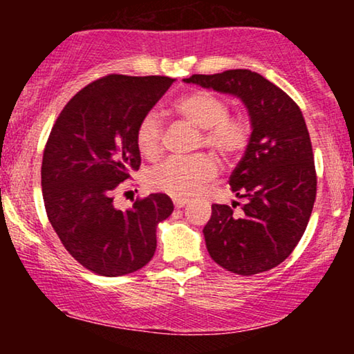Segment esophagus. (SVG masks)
<instances>
[{
	"label": "esophagus",
	"mask_w": 354,
	"mask_h": 354,
	"mask_svg": "<svg viewBox=\"0 0 354 354\" xmlns=\"http://www.w3.org/2000/svg\"><path fill=\"white\" fill-rule=\"evenodd\" d=\"M188 203V200H185V198H174V206L176 207H183Z\"/></svg>",
	"instance_id": "obj_1"
}]
</instances>
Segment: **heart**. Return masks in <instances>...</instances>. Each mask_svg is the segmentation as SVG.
<instances>
[{"instance_id": "b5f03b06", "label": "heart", "mask_w": 354, "mask_h": 354, "mask_svg": "<svg viewBox=\"0 0 354 354\" xmlns=\"http://www.w3.org/2000/svg\"><path fill=\"white\" fill-rule=\"evenodd\" d=\"M174 108L187 122L201 129L198 145H205L222 161H234L250 143L251 125L240 115H229V103L207 90L193 91L176 101ZM164 124L156 109L143 114L137 125L138 149L147 158L158 156L162 147ZM216 161L207 154L172 156L148 172V187L176 198L195 195L216 176Z\"/></svg>"}]
</instances>
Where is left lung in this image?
I'll list each match as a JSON object with an SVG mask.
<instances>
[{
	"instance_id": "left-lung-1",
	"label": "left lung",
	"mask_w": 354,
	"mask_h": 354,
	"mask_svg": "<svg viewBox=\"0 0 354 354\" xmlns=\"http://www.w3.org/2000/svg\"><path fill=\"white\" fill-rule=\"evenodd\" d=\"M183 82L235 95L248 109L253 132L229 178L243 205H212L203 234L221 268L239 275L266 272L292 254L316 201V167L301 109L277 85L248 69L195 74ZM236 204L240 213L234 212Z\"/></svg>"
}]
</instances>
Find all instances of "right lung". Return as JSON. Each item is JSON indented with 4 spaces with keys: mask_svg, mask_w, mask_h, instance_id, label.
<instances>
[{
    "mask_svg": "<svg viewBox=\"0 0 354 354\" xmlns=\"http://www.w3.org/2000/svg\"><path fill=\"white\" fill-rule=\"evenodd\" d=\"M161 75L109 74L64 106L48 137L41 162L45 209L61 243L77 263L104 277L132 274L156 251V227L172 214V200L151 193L130 209L114 207V192L138 171L137 125L169 90Z\"/></svg>",
    "mask_w": 354,
    "mask_h": 354,
    "instance_id": "right-lung-1",
    "label": "right lung"
}]
</instances>
